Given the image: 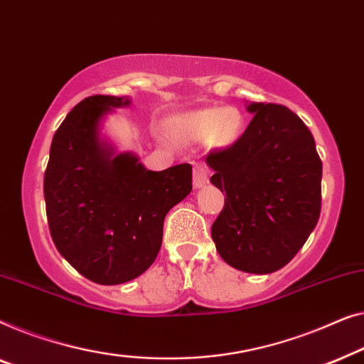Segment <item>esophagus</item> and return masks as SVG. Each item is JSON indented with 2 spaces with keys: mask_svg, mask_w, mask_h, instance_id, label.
I'll return each mask as SVG.
<instances>
[{
  "mask_svg": "<svg viewBox=\"0 0 364 364\" xmlns=\"http://www.w3.org/2000/svg\"><path fill=\"white\" fill-rule=\"evenodd\" d=\"M208 180H209V170L206 168V165H203V163H198V165H194V171H193L194 188L204 186V184L208 183Z\"/></svg>",
  "mask_w": 364,
  "mask_h": 364,
  "instance_id": "esophagus-1",
  "label": "esophagus"
}]
</instances>
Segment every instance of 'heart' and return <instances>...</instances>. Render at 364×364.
I'll use <instances>...</instances> for the list:
<instances>
[{
    "mask_svg": "<svg viewBox=\"0 0 364 364\" xmlns=\"http://www.w3.org/2000/svg\"><path fill=\"white\" fill-rule=\"evenodd\" d=\"M242 117L235 109H204L193 114H186L170 122V129L178 138L184 140H199L211 136L218 146H228L237 140Z\"/></svg>",
    "mask_w": 364,
    "mask_h": 364,
    "instance_id": "heart-1",
    "label": "heart"
}]
</instances>
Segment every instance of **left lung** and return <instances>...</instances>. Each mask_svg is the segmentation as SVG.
Instances as JSON below:
<instances>
[{
  "label": "left lung",
  "mask_w": 364,
  "mask_h": 364,
  "mask_svg": "<svg viewBox=\"0 0 364 364\" xmlns=\"http://www.w3.org/2000/svg\"><path fill=\"white\" fill-rule=\"evenodd\" d=\"M231 146L209 151L211 183L226 191L211 235L234 269L270 274L304 247L321 209V160L311 132L279 104L252 102Z\"/></svg>",
  "instance_id": "left-lung-1"
}]
</instances>
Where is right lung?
<instances>
[{
	"instance_id": "right-lung-1",
	"label": "right lung",
	"mask_w": 364,
	"mask_h": 364,
	"mask_svg": "<svg viewBox=\"0 0 364 364\" xmlns=\"http://www.w3.org/2000/svg\"><path fill=\"white\" fill-rule=\"evenodd\" d=\"M114 95L87 97L54 133L44 199L60 255L92 282L117 285L155 262L168 211L193 189L189 163L150 171L130 153L114 156L99 140L107 112L129 105Z\"/></svg>"
}]
</instances>
